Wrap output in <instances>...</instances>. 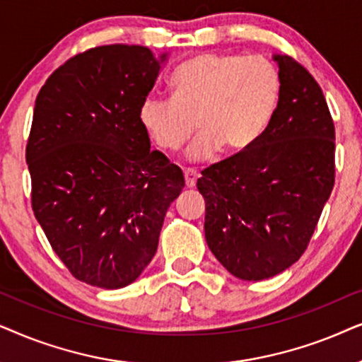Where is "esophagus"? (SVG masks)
Instances as JSON below:
<instances>
[{
  "label": "esophagus",
  "mask_w": 362,
  "mask_h": 362,
  "mask_svg": "<svg viewBox=\"0 0 362 362\" xmlns=\"http://www.w3.org/2000/svg\"><path fill=\"white\" fill-rule=\"evenodd\" d=\"M184 177H185V185H187V189H194V187L197 185V178H199V175H197V172H194V170H185V172H184Z\"/></svg>",
  "instance_id": "1"
}]
</instances>
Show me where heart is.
Instances as JSON below:
<instances>
[{"instance_id": "obj_1", "label": "heart", "mask_w": 362, "mask_h": 362, "mask_svg": "<svg viewBox=\"0 0 362 362\" xmlns=\"http://www.w3.org/2000/svg\"><path fill=\"white\" fill-rule=\"evenodd\" d=\"M170 99L147 95L139 105V124L158 151H187L194 162L223 151L233 156L253 146L276 110L281 81L272 62L262 57L205 52L190 57L168 81Z\"/></svg>"}]
</instances>
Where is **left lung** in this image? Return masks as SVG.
<instances>
[{
	"instance_id": "8db88e82",
	"label": "left lung",
	"mask_w": 362,
	"mask_h": 362,
	"mask_svg": "<svg viewBox=\"0 0 362 362\" xmlns=\"http://www.w3.org/2000/svg\"><path fill=\"white\" fill-rule=\"evenodd\" d=\"M278 105L253 146L202 170L205 238L245 281L285 272L306 252L334 187V122L305 66L274 56Z\"/></svg>"
}]
</instances>
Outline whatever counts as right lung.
Masks as SVG:
<instances>
[{
    "label": "right lung",
    "mask_w": 362,
    "mask_h": 362,
    "mask_svg": "<svg viewBox=\"0 0 362 362\" xmlns=\"http://www.w3.org/2000/svg\"><path fill=\"white\" fill-rule=\"evenodd\" d=\"M167 54L107 45L57 67L36 98L26 162L31 205L72 276L117 290L157 252L184 173L139 124Z\"/></svg>",
    "instance_id": "add662e5"
}]
</instances>
